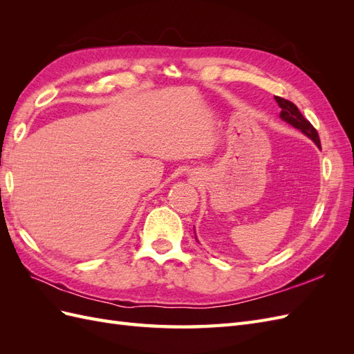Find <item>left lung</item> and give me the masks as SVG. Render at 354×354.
<instances>
[{
	"label": "left lung",
	"mask_w": 354,
	"mask_h": 354,
	"mask_svg": "<svg viewBox=\"0 0 354 354\" xmlns=\"http://www.w3.org/2000/svg\"><path fill=\"white\" fill-rule=\"evenodd\" d=\"M274 100H276L277 104H279V108L282 109L281 115H279L281 120L288 122L289 125H292L294 128H297V130L301 131L304 136H307L310 138V140H313L315 145H317L320 147V140H319L317 131L315 130V127L310 124L306 120V118L301 115V112L298 111L297 106L292 102H289L286 99L277 97V95H274ZM195 239H196V233H195Z\"/></svg>",
	"instance_id": "1"
}]
</instances>
